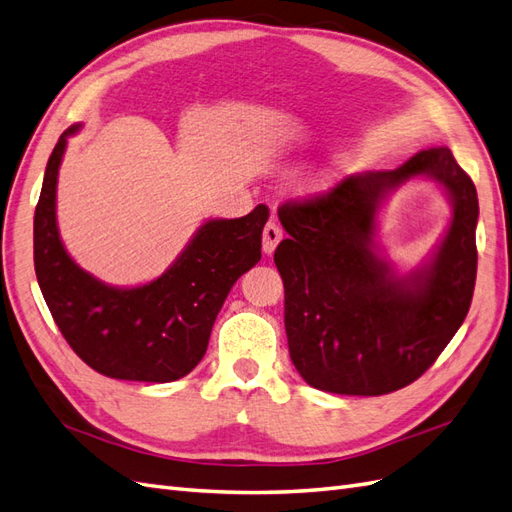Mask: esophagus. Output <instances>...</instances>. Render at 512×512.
Returning a JSON list of instances; mask_svg holds the SVG:
<instances>
[{"instance_id":"34e87169","label":"esophagus","mask_w":512,"mask_h":512,"mask_svg":"<svg viewBox=\"0 0 512 512\" xmlns=\"http://www.w3.org/2000/svg\"><path fill=\"white\" fill-rule=\"evenodd\" d=\"M282 237H284L282 228L275 222H269L265 226V230H262V252L273 254L275 247H278V243L282 241Z\"/></svg>"}]
</instances>
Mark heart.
Masks as SVG:
<instances>
[{"label":"heart","mask_w":512,"mask_h":512,"mask_svg":"<svg viewBox=\"0 0 512 512\" xmlns=\"http://www.w3.org/2000/svg\"><path fill=\"white\" fill-rule=\"evenodd\" d=\"M331 181H334V176H331V174H323V176L319 178V181H314V187H316V189H327V187L331 185Z\"/></svg>","instance_id":"b5f03b06"}]
</instances>
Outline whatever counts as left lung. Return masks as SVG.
<instances>
[{"instance_id": "left-lung-1", "label": "left lung", "mask_w": 512, "mask_h": 512, "mask_svg": "<svg viewBox=\"0 0 512 512\" xmlns=\"http://www.w3.org/2000/svg\"><path fill=\"white\" fill-rule=\"evenodd\" d=\"M433 177L453 222L432 262L396 276L371 247L384 196L411 177ZM288 232L273 254L284 282L290 359L316 390L381 396L435 364L472 306L478 196L450 148L420 150L396 170L342 178L327 193L288 200Z\"/></svg>"}]
</instances>
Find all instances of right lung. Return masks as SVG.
Listing matches in <instances>:
<instances>
[{
    "label": "right lung",
    "mask_w": 512,
    "mask_h": 512,
    "mask_svg": "<svg viewBox=\"0 0 512 512\" xmlns=\"http://www.w3.org/2000/svg\"><path fill=\"white\" fill-rule=\"evenodd\" d=\"M66 129L49 157L34 213V269L38 286L64 340L105 377L168 383L198 366L224 301L260 260L269 209L239 219H211L161 278L135 288L107 286L66 254L55 222V187Z\"/></svg>",
    "instance_id": "right-lung-1"
}]
</instances>
